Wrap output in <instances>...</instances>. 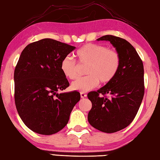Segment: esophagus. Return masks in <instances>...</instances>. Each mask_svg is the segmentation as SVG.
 <instances>
[{"label": "esophagus", "instance_id": "1", "mask_svg": "<svg viewBox=\"0 0 160 160\" xmlns=\"http://www.w3.org/2000/svg\"><path fill=\"white\" fill-rule=\"evenodd\" d=\"M80 97L81 98H85L87 97V94L85 92H80Z\"/></svg>", "mask_w": 160, "mask_h": 160}]
</instances>
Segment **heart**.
Returning <instances> with one entry per match:
<instances>
[{"label": "heart", "mask_w": 160, "mask_h": 160, "mask_svg": "<svg viewBox=\"0 0 160 160\" xmlns=\"http://www.w3.org/2000/svg\"><path fill=\"white\" fill-rule=\"evenodd\" d=\"M79 62L88 65L86 77L78 78L71 84L73 90L88 92L98 85L110 82L115 77L120 65L118 52L108 49L103 45L89 43L81 47L75 52ZM60 70L65 77L75 79L77 76V65L72 58L66 56L62 60Z\"/></svg>", "instance_id": "obj_1"}]
</instances>
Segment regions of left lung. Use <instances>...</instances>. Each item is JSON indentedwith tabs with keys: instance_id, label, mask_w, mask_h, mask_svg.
Instances as JSON below:
<instances>
[{
	"instance_id": "left-lung-1",
	"label": "left lung",
	"mask_w": 160,
	"mask_h": 160,
	"mask_svg": "<svg viewBox=\"0 0 160 160\" xmlns=\"http://www.w3.org/2000/svg\"><path fill=\"white\" fill-rule=\"evenodd\" d=\"M97 40L109 41L115 48L120 65L110 82L88 94L92 102L88 120L98 130L116 132L130 125L141 105L144 93L143 63L135 48L125 39L108 35Z\"/></svg>"
}]
</instances>
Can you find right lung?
Returning a JSON list of instances; mask_svg holds the SVG:
<instances>
[{"instance_id": "add662e5", "label": "right lung", "mask_w": 160, "mask_h": 160, "mask_svg": "<svg viewBox=\"0 0 160 160\" xmlns=\"http://www.w3.org/2000/svg\"><path fill=\"white\" fill-rule=\"evenodd\" d=\"M75 48L44 38L21 52L14 71L15 103L22 121L35 132L50 135L61 130L80 100L77 91L58 92L70 85L60 64Z\"/></svg>"}]
</instances>
